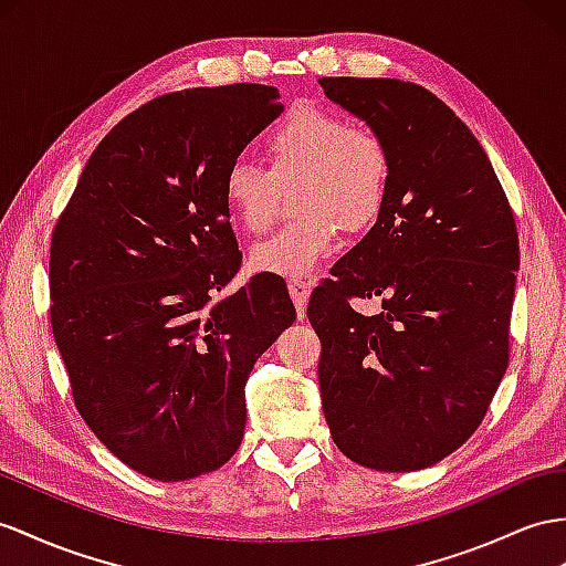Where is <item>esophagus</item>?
<instances>
[{"label": "esophagus", "mask_w": 566, "mask_h": 566, "mask_svg": "<svg viewBox=\"0 0 566 566\" xmlns=\"http://www.w3.org/2000/svg\"><path fill=\"white\" fill-rule=\"evenodd\" d=\"M289 294L294 298L298 317H306V306L311 298V284L306 280H289Z\"/></svg>", "instance_id": "esophagus-1"}]
</instances>
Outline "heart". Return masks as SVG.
Segmentation results:
<instances>
[{
	"instance_id": "obj_1",
	"label": "heart",
	"mask_w": 566,
	"mask_h": 566,
	"mask_svg": "<svg viewBox=\"0 0 566 566\" xmlns=\"http://www.w3.org/2000/svg\"><path fill=\"white\" fill-rule=\"evenodd\" d=\"M270 171L237 159L224 171V206L245 234H263L274 222L280 186L296 184L301 214L280 234L251 251V270L301 280L335 253L342 229L368 231L389 198V155L385 143L352 128L337 114L294 107L265 140Z\"/></svg>"
}]
</instances>
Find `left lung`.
Here are the masks:
<instances>
[{
	"label": "left lung",
	"instance_id": "8db88e82",
	"mask_svg": "<svg viewBox=\"0 0 566 566\" xmlns=\"http://www.w3.org/2000/svg\"><path fill=\"white\" fill-rule=\"evenodd\" d=\"M378 136L389 198L317 286L321 397L339 452L375 471H418L467 442L510 364L518 239L483 145L440 97L397 78H321ZM384 298L360 316L348 298Z\"/></svg>",
	"mask_w": 566,
	"mask_h": 566
}]
</instances>
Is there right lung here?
<instances>
[{
	"instance_id": "right-lung-1",
	"label": "right lung",
	"mask_w": 566,
	"mask_h": 566,
	"mask_svg": "<svg viewBox=\"0 0 566 566\" xmlns=\"http://www.w3.org/2000/svg\"><path fill=\"white\" fill-rule=\"evenodd\" d=\"M280 112L255 83L153 99L99 140L54 227L50 315L76 409L155 481L234 457L249 375L296 321L270 274L220 298L241 268L224 171Z\"/></svg>"
}]
</instances>
